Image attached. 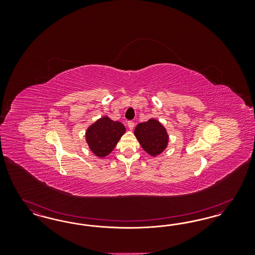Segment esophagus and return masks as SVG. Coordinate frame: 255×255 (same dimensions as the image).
Wrapping results in <instances>:
<instances>
[{
    "instance_id": "obj_1",
    "label": "esophagus",
    "mask_w": 255,
    "mask_h": 255,
    "mask_svg": "<svg viewBox=\"0 0 255 255\" xmlns=\"http://www.w3.org/2000/svg\"><path fill=\"white\" fill-rule=\"evenodd\" d=\"M127 124H128V127H129V129H130V130H132V129L133 128V126H134V122H132V121H129Z\"/></svg>"
}]
</instances>
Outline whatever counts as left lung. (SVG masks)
Returning <instances> with one entry per match:
<instances>
[{"label": "left lung", "mask_w": 255, "mask_h": 255, "mask_svg": "<svg viewBox=\"0 0 255 255\" xmlns=\"http://www.w3.org/2000/svg\"><path fill=\"white\" fill-rule=\"evenodd\" d=\"M134 135L143 150L151 156L160 154L168 142L166 130L156 120L139 123L134 129Z\"/></svg>", "instance_id": "1"}]
</instances>
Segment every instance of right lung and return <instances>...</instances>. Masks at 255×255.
<instances>
[{"label": "right lung", "instance_id": "right-lung-1", "mask_svg": "<svg viewBox=\"0 0 255 255\" xmlns=\"http://www.w3.org/2000/svg\"><path fill=\"white\" fill-rule=\"evenodd\" d=\"M124 133L125 127L122 123L104 117L88 128L86 140L94 154L103 158L113 151Z\"/></svg>", "mask_w": 255, "mask_h": 255}]
</instances>
